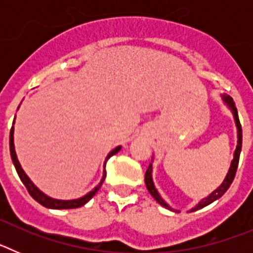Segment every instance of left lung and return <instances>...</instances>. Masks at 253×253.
<instances>
[{
  "mask_svg": "<svg viewBox=\"0 0 253 253\" xmlns=\"http://www.w3.org/2000/svg\"><path fill=\"white\" fill-rule=\"evenodd\" d=\"M222 101L224 102L225 106H227L228 109L231 110L232 115H233L234 124H236V128H237V146H236V151H234V153H233V160H232L231 166H229V169H228L227 175H225V177H224V180H223L222 184L219 185V186L216 187L214 191H211V193H210L207 198L202 199V200H200V202H199L198 204L193 208V209H190L189 211H196V210L202 209V208L211 204L213 202L218 200L219 198H222V196L225 194V191L229 189L231 184L233 182L234 176H236L237 167H238V161H240L241 149H242V126H241L240 119H238V113H237V107H236V104H234L233 99H232L231 96H228L224 93V95H222ZM153 160H154V157H152V162H153ZM152 173H153V165L151 163L148 167V169H147V172H146V176H144L146 186H147V190L149 191V194H151V195L154 198V200H156V202H157L160 205H162L163 208H166V209L171 210V211H175V213H177L178 210L173 209V208H172L171 205H169V203H167L166 200L162 198V196H161V194L158 193L157 187H156V185H154L153 175H152Z\"/></svg>",
  "mask_w": 253,
  "mask_h": 253,
  "instance_id": "1",
  "label": "left lung"
}]
</instances>
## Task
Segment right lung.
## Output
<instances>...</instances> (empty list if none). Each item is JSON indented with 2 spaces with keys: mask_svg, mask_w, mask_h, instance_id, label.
I'll list each match as a JSON object with an SVG mask.
<instances>
[{
  "mask_svg": "<svg viewBox=\"0 0 253 253\" xmlns=\"http://www.w3.org/2000/svg\"><path fill=\"white\" fill-rule=\"evenodd\" d=\"M13 124H15V119H13L12 128H11V131H10V153H11V160H12L13 166H15V169H16V172H17V175H19L20 180L22 181V184L25 185V187L28 189L29 194L33 196V199H35V200H37L39 204H42L43 207H45V208H49V209H75V208H80V207H82V205L86 204V203L90 202L91 199H92V196L95 195L97 191H99V189L101 187L102 182H104L105 177H106L105 166H106L107 160H109L111 156L116 154L118 152L120 151V149H122V146H118L116 148H114L113 151L109 152V154H107L106 158H105V161H104V171H102L101 180H100L99 184L96 185V186L91 190L90 193H87L86 195L81 196V198H78V199L60 200V199L50 198V196H48L46 194H44L43 191H42V190H40L39 187H38L37 185H35L34 182L30 180V177L26 175L25 171L22 169L21 165H20L19 160H17L16 151H15V144H13Z\"/></svg>",
  "mask_w": 253,
  "mask_h": 253,
  "instance_id": "obj_1",
  "label": "right lung"
}]
</instances>
